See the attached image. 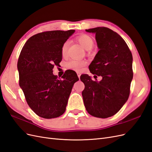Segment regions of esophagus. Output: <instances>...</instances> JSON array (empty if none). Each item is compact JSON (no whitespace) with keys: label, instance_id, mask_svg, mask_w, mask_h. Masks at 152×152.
I'll return each instance as SVG.
<instances>
[{"label":"esophagus","instance_id":"34e87169","mask_svg":"<svg viewBox=\"0 0 152 152\" xmlns=\"http://www.w3.org/2000/svg\"><path fill=\"white\" fill-rule=\"evenodd\" d=\"M77 75H78V77H79V78H80V73H79V72H77Z\"/></svg>","mask_w":152,"mask_h":152}]
</instances>
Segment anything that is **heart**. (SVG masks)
<instances>
[{"label":"heart","instance_id":"1","mask_svg":"<svg viewBox=\"0 0 152 152\" xmlns=\"http://www.w3.org/2000/svg\"><path fill=\"white\" fill-rule=\"evenodd\" d=\"M79 43L83 46V48L86 50H91L93 48L94 45V40L93 38L88 35L83 34L78 37L77 38ZM70 45V42L68 40L65 41L61 46V53L63 57H66L68 54V49ZM87 64L86 60H80V59H72L68 61L66 63V66L68 69L77 72H80L82 70L83 67Z\"/></svg>","mask_w":152,"mask_h":152}]
</instances>
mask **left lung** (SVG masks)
<instances>
[{
	"instance_id": "1",
	"label": "left lung",
	"mask_w": 152,
	"mask_h": 152,
	"mask_svg": "<svg viewBox=\"0 0 152 152\" xmlns=\"http://www.w3.org/2000/svg\"><path fill=\"white\" fill-rule=\"evenodd\" d=\"M86 31L96 34L99 49L89 70L102 76V80L94 81L87 74L80 76L86 84L82 93L84 103L92 116L108 118L116 114L129 96L133 77L132 53L125 40L111 29L103 26Z\"/></svg>"
}]
</instances>
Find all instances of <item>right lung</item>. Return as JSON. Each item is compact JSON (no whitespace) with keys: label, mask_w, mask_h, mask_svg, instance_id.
<instances>
[{"label":"right lung","mask_w":152,"mask_h":152,"mask_svg":"<svg viewBox=\"0 0 152 152\" xmlns=\"http://www.w3.org/2000/svg\"><path fill=\"white\" fill-rule=\"evenodd\" d=\"M75 32L53 30L35 34L26 41L18 61L19 84L27 103L38 116L56 118L66 110L77 73L68 70L58 79L53 69L62 60L63 44Z\"/></svg>","instance_id":"1"}]
</instances>
